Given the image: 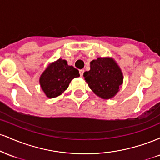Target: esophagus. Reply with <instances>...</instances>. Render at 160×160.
I'll return each instance as SVG.
<instances>
[{
  "mask_svg": "<svg viewBox=\"0 0 160 160\" xmlns=\"http://www.w3.org/2000/svg\"><path fill=\"white\" fill-rule=\"evenodd\" d=\"M79 72H80V76L82 77V75H83V73H84V70L83 69H80V71H79Z\"/></svg>",
  "mask_w": 160,
  "mask_h": 160,
  "instance_id": "esophagus-1",
  "label": "esophagus"
}]
</instances>
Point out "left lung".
I'll use <instances>...</instances> for the list:
<instances>
[{
    "mask_svg": "<svg viewBox=\"0 0 160 160\" xmlns=\"http://www.w3.org/2000/svg\"><path fill=\"white\" fill-rule=\"evenodd\" d=\"M83 77L89 88L103 99L113 98L120 90L123 76L118 65L112 58L99 57L90 62V70Z\"/></svg>",
    "mask_w": 160,
    "mask_h": 160,
    "instance_id": "8db88e82",
    "label": "left lung"
}]
</instances>
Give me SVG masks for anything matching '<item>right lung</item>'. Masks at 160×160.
Listing matches in <instances>:
<instances>
[{
    "label": "right lung",
    "mask_w": 160,
    "mask_h": 160,
    "mask_svg": "<svg viewBox=\"0 0 160 160\" xmlns=\"http://www.w3.org/2000/svg\"><path fill=\"white\" fill-rule=\"evenodd\" d=\"M80 77L79 71L68 65L67 61L59 58L52 62L40 78V84L43 92L49 98H56L63 93L71 80Z\"/></svg>",
    "instance_id": "add662e5"
}]
</instances>
